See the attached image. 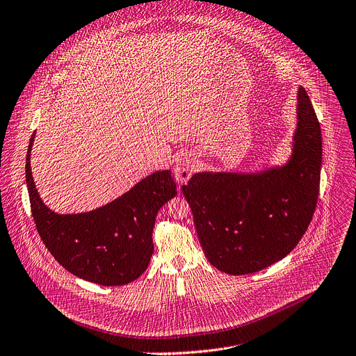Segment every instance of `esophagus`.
I'll return each mask as SVG.
<instances>
[{
  "label": "esophagus",
  "mask_w": 356,
  "mask_h": 356,
  "mask_svg": "<svg viewBox=\"0 0 356 356\" xmlns=\"http://www.w3.org/2000/svg\"><path fill=\"white\" fill-rule=\"evenodd\" d=\"M195 172V159L191 154H183L177 159L175 165V179L180 183H186Z\"/></svg>",
  "instance_id": "esophagus-1"
}]
</instances>
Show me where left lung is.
I'll use <instances>...</instances> for the list:
<instances>
[{
	"label": "left lung",
	"mask_w": 356,
	"mask_h": 356,
	"mask_svg": "<svg viewBox=\"0 0 356 356\" xmlns=\"http://www.w3.org/2000/svg\"><path fill=\"white\" fill-rule=\"evenodd\" d=\"M297 102L293 153L285 165L257 173L200 172L181 187L207 260L222 273L251 274L282 260L312 220L321 126L302 86Z\"/></svg>",
	"instance_id": "8db88e82"
}]
</instances>
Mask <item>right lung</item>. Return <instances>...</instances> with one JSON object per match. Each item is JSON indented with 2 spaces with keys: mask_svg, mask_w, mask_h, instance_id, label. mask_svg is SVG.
Here are the masks:
<instances>
[{
  "mask_svg": "<svg viewBox=\"0 0 356 356\" xmlns=\"http://www.w3.org/2000/svg\"><path fill=\"white\" fill-rule=\"evenodd\" d=\"M31 136L25 177L32 217L45 247L71 274L105 286L139 278L153 254L152 233L160 207L173 199L170 170H160L136 183L113 202L86 213L58 214L41 200L31 172Z\"/></svg>",
  "mask_w": 356,
  "mask_h": 356,
  "instance_id": "obj_1",
  "label": "right lung"
}]
</instances>
